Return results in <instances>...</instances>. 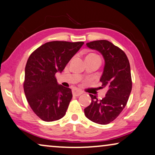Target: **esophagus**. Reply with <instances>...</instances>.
<instances>
[{
	"mask_svg": "<svg viewBox=\"0 0 155 155\" xmlns=\"http://www.w3.org/2000/svg\"><path fill=\"white\" fill-rule=\"evenodd\" d=\"M72 94H73V95L75 96V97H79V96L83 94V91H80V90H78L76 89H74L72 90Z\"/></svg>",
	"mask_w": 155,
	"mask_h": 155,
	"instance_id": "34e87169",
	"label": "esophagus"
}]
</instances>
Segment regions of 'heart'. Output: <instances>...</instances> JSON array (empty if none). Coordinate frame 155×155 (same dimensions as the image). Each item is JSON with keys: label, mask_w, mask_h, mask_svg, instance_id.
Returning <instances> with one entry per match:
<instances>
[{"label": "heart", "mask_w": 155, "mask_h": 155, "mask_svg": "<svg viewBox=\"0 0 155 155\" xmlns=\"http://www.w3.org/2000/svg\"><path fill=\"white\" fill-rule=\"evenodd\" d=\"M91 55H94V54H89L88 56H91Z\"/></svg>", "instance_id": "1"}]
</instances>
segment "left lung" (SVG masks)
Wrapping results in <instances>:
<instances>
[{"label": "left lung", "instance_id": "left-lung-1", "mask_svg": "<svg viewBox=\"0 0 155 155\" xmlns=\"http://www.w3.org/2000/svg\"><path fill=\"white\" fill-rule=\"evenodd\" d=\"M87 46L103 56L105 64L100 81L108 91L101 99L89 94L91 102L84 109V114L93 122L107 124L119 116L130 97L132 87L130 62L125 53L109 41H94Z\"/></svg>", "mask_w": 155, "mask_h": 155}]
</instances>
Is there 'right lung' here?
I'll return each instance as SVG.
<instances>
[{
    "mask_svg": "<svg viewBox=\"0 0 155 155\" xmlns=\"http://www.w3.org/2000/svg\"><path fill=\"white\" fill-rule=\"evenodd\" d=\"M84 42L51 41L35 50L27 61L23 89L28 104L45 121L61 119L66 114L72 92L58 84L55 75L61 73Z\"/></svg>",
    "mask_w": 155,
    "mask_h": 155,
    "instance_id": "right-lung-1",
    "label": "right lung"
}]
</instances>
